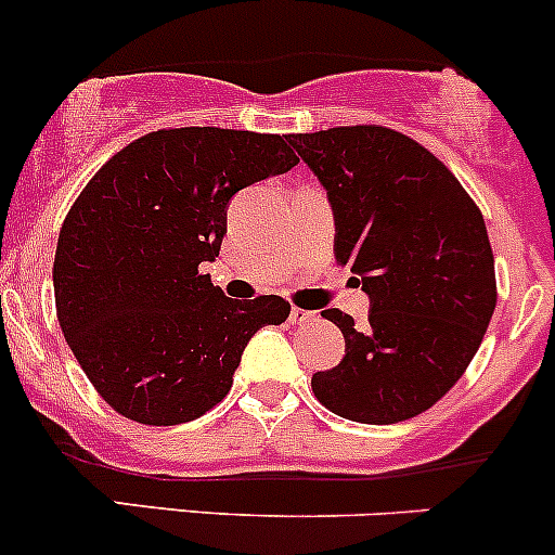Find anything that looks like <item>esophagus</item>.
I'll return each instance as SVG.
<instances>
[{"instance_id": "1", "label": "esophagus", "mask_w": 555, "mask_h": 555, "mask_svg": "<svg viewBox=\"0 0 555 555\" xmlns=\"http://www.w3.org/2000/svg\"><path fill=\"white\" fill-rule=\"evenodd\" d=\"M313 319H317V311H306V309H289V322L293 324H309V322H313Z\"/></svg>"}]
</instances>
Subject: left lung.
I'll return each instance as SVG.
<instances>
[{
	"instance_id": "8db88e82",
	"label": "left lung",
	"mask_w": 555,
	"mask_h": 555,
	"mask_svg": "<svg viewBox=\"0 0 555 555\" xmlns=\"http://www.w3.org/2000/svg\"><path fill=\"white\" fill-rule=\"evenodd\" d=\"M333 209L335 260L349 262L365 324L324 311L346 354L313 373L317 400L360 424L433 408L473 362L496 306L483 215L429 150L382 126L289 133Z\"/></svg>"
}]
</instances>
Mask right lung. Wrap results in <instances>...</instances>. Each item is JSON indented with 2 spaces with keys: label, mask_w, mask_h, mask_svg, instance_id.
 <instances>
[{
  "label": "right lung",
  "mask_w": 555,
  "mask_h": 555,
  "mask_svg": "<svg viewBox=\"0 0 555 555\" xmlns=\"http://www.w3.org/2000/svg\"><path fill=\"white\" fill-rule=\"evenodd\" d=\"M295 164L276 133L169 128L86 184L55 246V311L117 413L155 427L204 416L231 391L251 335L289 317L279 295L225 298L201 268L220 255L233 195Z\"/></svg>",
  "instance_id": "obj_1"
}]
</instances>
